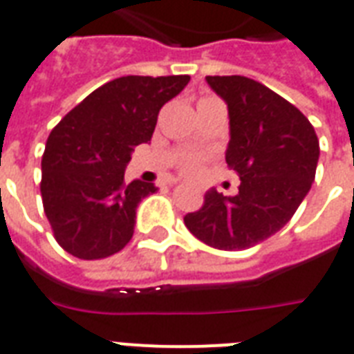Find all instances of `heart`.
Segmentation results:
<instances>
[{
    "mask_svg": "<svg viewBox=\"0 0 354 354\" xmlns=\"http://www.w3.org/2000/svg\"><path fill=\"white\" fill-rule=\"evenodd\" d=\"M203 101H208V99H203ZM204 159L198 156H189L185 157L184 161L180 163V170L184 172L185 176H198L203 172Z\"/></svg>",
    "mask_w": 354,
    "mask_h": 354,
    "instance_id": "b5f03b06",
    "label": "heart"
}]
</instances>
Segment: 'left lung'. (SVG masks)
<instances>
[{
  "label": "left lung",
  "mask_w": 354,
  "mask_h": 354,
  "mask_svg": "<svg viewBox=\"0 0 354 354\" xmlns=\"http://www.w3.org/2000/svg\"><path fill=\"white\" fill-rule=\"evenodd\" d=\"M229 109L227 165L236 195L206 191L203 208L184 217L193 236L216 250H248L276 234L315 180L319 138L310 120L276 91L248 77H206Z\"/></svg>",
  "instance_id": "8db88e82"
}]
</instances>
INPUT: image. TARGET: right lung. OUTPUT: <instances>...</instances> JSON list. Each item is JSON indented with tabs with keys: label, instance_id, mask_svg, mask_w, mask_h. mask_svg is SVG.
Masks as SVG:
<instances>
[{
	"label": "right lung",
	"instance_id": "1",
	"mask_svg": "<svg viewBox=\"0 0 354 354\" xmlns=\"http://www.w3.org/2000/svg\"><path fill=\"white\" fill-rule=\"evenodd\" d=\"M189 75L122 77L91 91L52 129L41 161V197L56 242L84 261L129 243L151 182L125 184L133 148L151 140L157 114Z\"/></svg>",
	"mask_w": 354,
	"mask_h": 354
}]
</instances>
